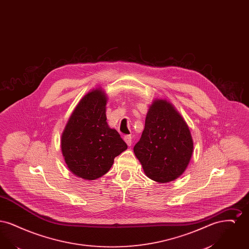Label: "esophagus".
I'll list each match as a JSON object with an SVG mask.
<instances>
[{
	"label": "esophagus",
	"mask_w": 249,
	"mask_h": 249,
	"mask_svg": "<svg viewBox=\"0 0 249 249\" xmlns=\"http://www.w3.org/2000/svg\"><path fill=\"white\" fill-rule=\"evenodd\" d=\"M124 141H125L126 143L130 146V145H131L132 138H131V136H130V135H125V136H124Z\"/></svg>",
	"instance_id": "34e87169"
}]
</instances>
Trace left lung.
<instances>
[{
    "label": "left lung",
    "mask_w": 249,
    "mask_h": 249,
    "mask_svg": "<svg viewBox=\"0 0 249 249\" xmlns=\"http://www.w3.org/2000/svg\"><path fill=\"white\" fill-rule=\"evenodd\" d=\"M133 151L145 175L156 182L173 181L185 172L193 142L187 123L170 103L154 101Z\"/></svg>",
    "instance_id": "8db88e82"
}]
</instances>
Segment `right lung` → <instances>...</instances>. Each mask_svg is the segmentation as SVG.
I'll return each mask as SVG.
<instances>
[{
	"mask_svg": "<svg viewBox=\"0 0 249 249\" xmlns=\"http://www.w3.org/2000/svg\"><path fill=\"white\" fill-rule=\"evenodd\" d=\"M107 97L101 89L84 96L73 110L61 136V151L71 173L95 180L110 170L114 159L127 149L119 132L110 129Z\"/></svg>",
	"mask_w": 249,
	"mask_h": 249,
	"instance_id": "obj_1",
	"label": "right lung"
}]
</instances>
